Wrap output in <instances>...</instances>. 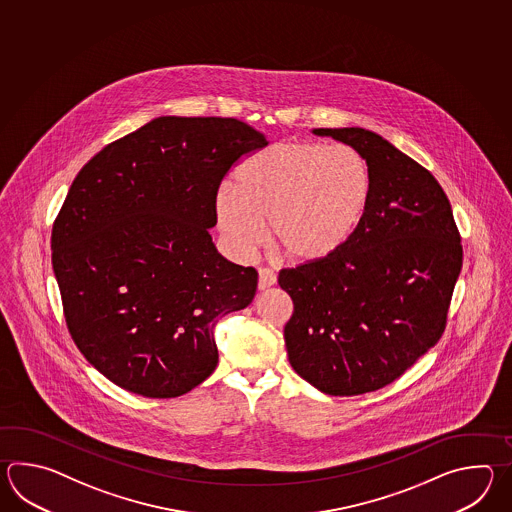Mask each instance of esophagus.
<instances>
[{"mask_svg": "<svg viewBox=\"0 0 512 512\" xmlns=\"http://www.w3.org/2000/svg\"><path fill=\"white\" fill-rule=\"evenodd\" d=\"M260 278H258V289L260 291H265V289H269L272 287L274 283H276V276H274V272L269 271V269H260Z\"/></svg>", "mask_w": 512, "mask_h": 512, "instance_id": "34e87169", "label": "esophagus"}]
</instances>
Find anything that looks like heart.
I'll return each instance as SVG.
<instances>
[{
  "label": "heart",
  "mask_w": 512,
  "mask_h": 512,
  "mask_svg": "<svg viewBox=\"0 0 512 512\" xmlns=\"http://www.w3.org/2000/svg\"><path fill=\"white\" fill-rule=\"evenodd\" d=\"M373 197L368 159L351 146L283 141L241 164L214 197L219 230L241 258L267 241L293 263L333 256L364 223Z\"/></svg>",
  "instance_id": "b5f03b06"
}]
</instances>
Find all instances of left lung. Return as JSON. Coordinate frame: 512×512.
Wrapping results in <instances>:
<instances>
[{"instance_id": "left-lung-1", "label": "left lung", "mask_w": 512, "mask_h": 512, "mask_svg": "<svg viewBox=\"0 0 512 512\" xmlns=\"http://www.w3.org/2000/svg\"><path fill=\"white\" fill-rule=\"evenodd\" d=\"M362 153L370 210L333 256L282 269L293 300L283 338L293 370L327 395L375 392L399 379L443 335L463 265L441 185L392 142L364 128H316Z\"/></svg>"}]
</instances>
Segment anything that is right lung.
Listing matches in <instances>:
<instances>
[{
  "label": "right lung",
  "mask_w": 512,
  "mask_h": 512,
  "mask_svg": "<svg viewBox=\"0 0 512 512\" xmlns=\"http://www.w3.org/2000/svg\"><path fill=\"white\" fill-rule=\"evenodd\" d=\"M269 141L238 119L157 117L78 172L51 236L69 333L120 388L170 399L218 366L214 327L258 272L219 254L221 179Z\"/></svg>",
  "instance_id": "add662e5"
}]
</instances>
